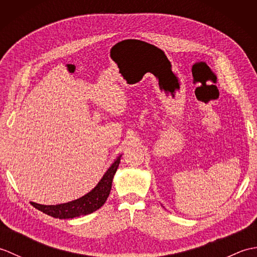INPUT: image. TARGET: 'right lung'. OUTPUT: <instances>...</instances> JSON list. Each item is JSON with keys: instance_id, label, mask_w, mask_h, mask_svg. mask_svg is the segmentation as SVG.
<instances>
[{"instance_id": "obj_1", "label": "right lung", "mask_w": 257, "mask_h": 257, "mask_svg": "<svg viewBox=\"0 0 257 257\" xmlns=\"http://www.w3.org/2000/svg\"><path fill=\"white\" fill-rule=\"evenodd\" d=\"M119 162L120 157L103 174L99 183L89 193L77 200L56 205H42L34 203V202H31V203L35 209L42 211L47 215L55 217V219H74L77 216L90 214V213L101 207L106 202L109 193H110L112 178L117 171Z\"/></svg>"}]
</instances>
